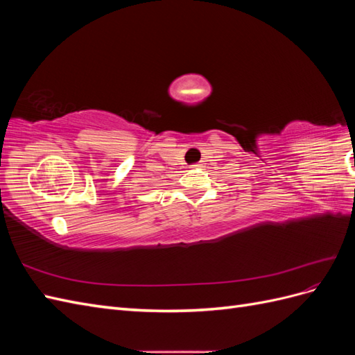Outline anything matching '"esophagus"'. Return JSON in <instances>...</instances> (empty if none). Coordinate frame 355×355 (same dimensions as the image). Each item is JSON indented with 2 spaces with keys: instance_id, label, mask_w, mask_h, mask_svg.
<instances>
[{
  "instance_id": "1",
  "label": "esophagus",
  "mask_w": 355,
  "mask_h": 355,
  "mask_svg": "<svg viewBox=\"0 0 355 355\" xmlns=\"http://www.w3.org/2000/svg\"><path fill=\"white\" fill-rule=\"evenodd\" d=\"M194 167H201V164H200V163H197V164H194Z\"/></svg>"
}]
</instances>
